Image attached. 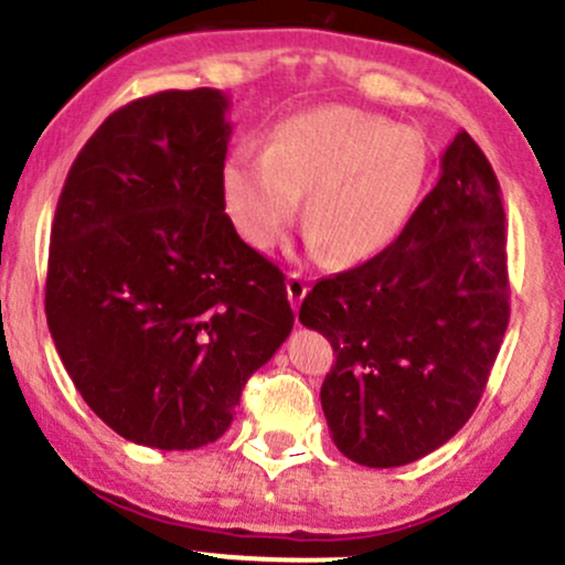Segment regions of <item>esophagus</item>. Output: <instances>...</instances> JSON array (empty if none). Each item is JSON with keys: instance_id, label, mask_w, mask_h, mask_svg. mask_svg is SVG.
Listing matches in <instances>:
<instances>
[{"instance_id": "obj_1", "label": "esophagus", "mask_w": 565, "mask_h": 565, "mask_svg": "<svg viewBox=\"0 0 565 565\" xmlns=\"http://www.w3.org/2000/svg\"><path fill=\"white\" fill-rule=\"evenodd\" d=\"M285 290H288V301H290V307L299 309V303L303 301V296H307V290H309L307 277H301L299 271H290L288 280H285Z\"/></svg>"}]
</instances>
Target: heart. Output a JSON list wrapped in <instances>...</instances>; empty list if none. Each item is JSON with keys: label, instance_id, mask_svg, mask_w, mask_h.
Returning a JSON list of instances; mask_svg holds the SVG:
<instances>
[{"label": "heart", "instance_id": "1", "mask_svg": "<svg viewBox=\"0 0 565 565\" xmlns=\"http://www.w3.org/2000/svg\"><path fill=\"white\" fill-rule=\"evenodd\" d=\"M429 151L411 128L352 106H317L282 119L264 157L239 154L224 170L234 230L269 250L303 202L309 248L363 264L401 237L427 181Z\"/></svg>", "mask_w": 565, "mask_h": 565}]
</instances>
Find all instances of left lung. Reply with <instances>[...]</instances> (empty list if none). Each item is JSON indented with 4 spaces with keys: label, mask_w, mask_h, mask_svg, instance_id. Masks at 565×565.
Returning a JSON list of instances; mask_svg holds the SVG:
<instances>
[{
    "label": "left lung",
    "mask_w": 565,
    "mask_h": 565,
    "mask_svg": "<svg viewBox=\"0 0 565 565\" xmlns=\"http://www.w3.org/2000/svg\"><path fill=\"white\" fill-rule=\"evenodd\" d=\"M504 232L497 175L461 130L401 237L309 290L299 320L335 352L320 403L347 459L411 465L478 408L510 322Z\"/></svg>",
    "instance_id": "obj_1"
}]
</instances>
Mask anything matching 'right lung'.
Returning a JSON list of instances; mask_svg holds the SVG:
<instances>
[{
    "mask_svg": "<svg viewBox=\"0 0 565 565\" xmlns=\"http://www.w3.org/2000/svg\"><path fill=\"white\" fill-rule=\"evenodd\" d=\"M230 95L164 90L106 117L68 170L44 312L93 414L160 451L230 429L294 328L285 277L224 202Z\"/></svg>",
    "mask_w": 565,
    "mask_h": 565,
    "instance_id": "right-lung-1",
    "label": "right lung"
}]
</instances>
